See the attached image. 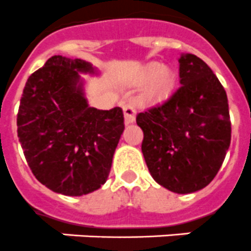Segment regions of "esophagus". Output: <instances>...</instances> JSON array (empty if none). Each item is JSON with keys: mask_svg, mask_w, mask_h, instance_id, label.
<instances>
[{"mask_svg": "<svg viewBox=\"0 0 251 251\" xmlns=\"http://www.w3.org/2000/svg\"><path fill=\"white\" fill-rule=\"evenodd\" d=\"M124 110V116H125V123L126 124H132L135 121V113H136V110H135L134 104L131 102H126L123 106Z\"/></svg>", "mask_w": 251, "mask_h": 251, "instance_id": "1", "label": "esophagus"}]
</instances>
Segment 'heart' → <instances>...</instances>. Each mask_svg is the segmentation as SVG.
<instances>
[{"label":"heart","mask_w":251,"mask_h":251,"mask_svg":"<svg viewBox=\"0 0 251 251\" xmlns=\"http://www.w3.org/2000/svg\"><path fill=\"white\" fill-rule=\"evenodd\" d=\"M177 75L169 67H163L162 63L152 62L145 65L135 79V84L147 86L145 97L150 102H162L167 100L176 88Z\"/></svg>","instance_id":"heart-1"}]
</instances>
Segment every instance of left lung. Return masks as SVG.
Masks as SVG:
<instances>
[{"label": "left lung", "instance_id": "obj_1", "mask_svg": "<svg viewBox=\"0 0 251 251\" xmlns=\"http://www.w3.org/2000/svg\"><path fill=\"white\" fill-rule=\"evenodd\" d=\"M180 87L163 104L140 112L141 151L151 177L174 193H192L216 177L231 141L225 89L202 59L182 54Z\"/></svg>", "mask_w": 251, "mask_h": 251}]
</instances>
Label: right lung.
Here are the masks:
<instances>
[{"label": "right lung", "mask_w": 251, "mask_h": 251, "mask_svg": "<svg viewBox=\"0 0 251 251\" xmlns=\"http://www.w3.org/2000/svg\"><path fill=\"white\" fill-rule=\"evenodd\" d=\"M79 73L99 72L86 60L49 58L26 82L17 113V136L32 174L65 196L106 183L125 128L120 107H89Z\"/></svg>", "instance_id": "obj_1"}]
</instances>
